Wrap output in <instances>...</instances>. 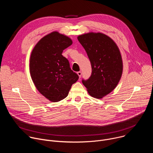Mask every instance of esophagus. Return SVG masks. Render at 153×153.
Instances as JSON below:
<instances>
[{"label": "esophagus", "mask_w": 153, "mask_h": 153, "mask_svg": "<svg viewBox=\"0 0 153 153\" xmlns=\"http://www.w3.org/2000/svg\"><path fill=\"white\" fill-rule=\"evenodd\" d=\"M77 75L79 76V77L80 78V77H81V76H82V72H81V71H78V72L77 73Z\"/></svg>", "instance_id": "obj_1"}]
</instances>
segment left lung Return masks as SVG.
Segmentation results:
<instances>
[{"instance_id": "left-lung-1", "label": "left lung", "mask_w": 153, "mask_h": 153, "mask_svg": "<svg viewBox=\"0 0 153 153\" xmlns=\"http://www.w3.org/2000/svg\"><path fill=\"white\" fill-rule=\"evenodd\" d=\"M85 50L92 68L91 77L82 80L88 94L102 99L112 92L123 72L122 56L115 42L102 33H88L77 37Z\"/></svg>"}]
</instances>
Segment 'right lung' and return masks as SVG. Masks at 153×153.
Masks as SVG:
<instances>
[{
  "mask_svg": "<svg viewBox=\"0 0 153 153\" xmlns=\"http://www.w3.org/2000/svg\"><path fill=\"white\" fill-rule=\"evenodd\" d=\"M68 36L53 31L34 46L30 59V72L39 92L52 102L67 97L79 76L70 67L63 51L72 45Z\"/></svg>",
  "mask_w": 153,
  "mask_h": 153,
  "instance_id": "add662e5",
  "label": "right lung"
}]
</instances>
